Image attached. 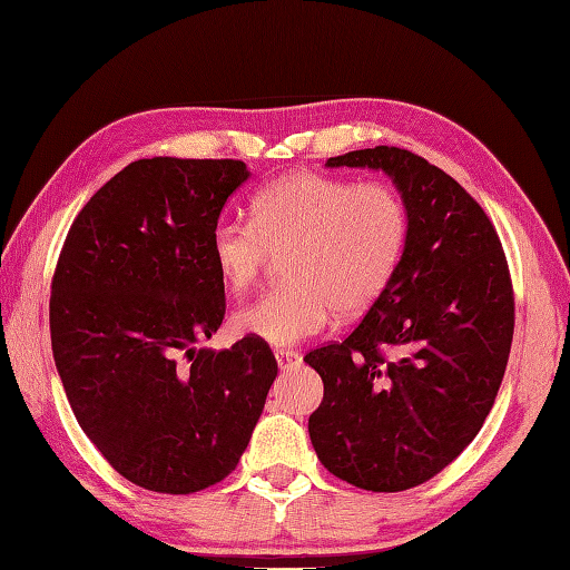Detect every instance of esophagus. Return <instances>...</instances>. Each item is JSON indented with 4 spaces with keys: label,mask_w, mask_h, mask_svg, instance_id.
Here are the masks:
<instances>
[{
    "label": "esophagus",
    "mask_w": 570,
    "mask_h": 570,
    "mask_svg": "<svg viewBox=\"0 0 570 570\" xmlns=\"http://www.w3.org/2000/svg\"><path fill=\"white\" fill-rule=\"evenodd\" d=\"M275 360L281 364V370H289V367H297L303 357L295 350H275Z\"/></svg>",
    "instance_id": "1"
}]
</instances>
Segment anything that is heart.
<instances>
[{
  "label": "heart",
  "instance_id": "obj_1",
  "mask_svg": "<svg viewBox=\"0 0 570 570\" xmlns=\"http://www.w3.org/2000/svg\"><path fill=\"white\" fill-rule=\"evenodd\" d=\"M410 216L400 193L380 180L295 170L250 200V223L225 220L210 235V261L225 287L250 289L271 253L287 277L233 317L240 335L295 345L325 330L332 313L370 309L402 261Z\"/></svg>",
  "mask_w": 570,
  "mask_h": 570
}]
</instances>
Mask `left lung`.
Here are the masks:
<instances>
[{
    "mask_svg": "<svg viewBox=\"0 0 570 570\" xmlns=\"http://www.w3.org/2000/svg\"><path fill=\"white\" fill-rule=\"evenodd\" d=\"M327 166L390 174L410 230L360 325L305 354L325 382L309 439L322 466L347 484L406 491L474 442L497 400L517 317L509 263L484 208L422 156L374 146Z\"/></svg>",
    "mask_w": 570,
    "mask_h": 570,
    "instance_id": "left-lung-1",
    "label": "left lung"
}]
</instances>
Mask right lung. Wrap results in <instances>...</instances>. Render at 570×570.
<instances>
[{"mask_svg":"<svg viewBox=\"0 0 570 570\" xmlns=\"http://www.w3.org/2000/svg\"><path fill=\"white\" fill-rule=\"evenodd\" d=\"M235 158H141L94 193L51 277V350L83 434L131 484L196 493L235 471L277 377L245 335L196 350L225 317L210 235L248 178Z\"/></svg>","mask_w":570,"mask_h":570,"instance_id":"1","label":"right lung"}]
</instances>
